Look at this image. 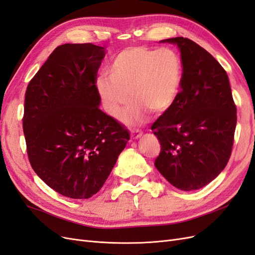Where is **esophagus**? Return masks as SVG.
Returning a JSON list of instances; mask_svg holds the SVG:
<instances>
[{
  "label": "esophagus",
  "mask_w": 255,
  "mask_h": 255,
  "mask_svg": "<svg viewBox=\"0 0 255 255\" xmlns=\"http://www.w3.org/2000/svg\"><path fill=\"white\" fill-rule=\"evenodd\" d=\"M141 136H142V133L138 132V130H133V132L130 133V138H132V139H134V140L138 139V138H140Z\"/></svg>",
  "instance_id": "obj_1"
}]
</instances>
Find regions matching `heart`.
<instances>
[{
	"label": "heart",
	"instance_id": "heart-1",
	"mask_svg": "<svg viewBox=\"0 0 255 255\" xmlns=\"http://www.w3.org/2000/svg\"><path fill=\"white\" fill-rule=\"evenodd\" d=\"M109 74L96 81L105 112L117 117L130 95L136 103L120 118L128 126H136L146 119L149 111L160 115L175 103L183 81V63L172 49L130 47L115 56Z\"/></svg>",
	"mask_w": 255,
	"mask_h": 255
}]
</instances>
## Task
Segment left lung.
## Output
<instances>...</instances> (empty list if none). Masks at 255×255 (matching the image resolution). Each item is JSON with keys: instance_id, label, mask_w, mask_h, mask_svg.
I'll list each match as a JSON object with an SVG mask.
<instances>
[{"instance_id": "8db88e82", "label": "left lung", "mask_w": 255, "mask_h": 255, "mask_svg": "<svg viewBox=\"0 0 255 255\" xmlns=\"http://www.w3.org/2000/svg\"><path fill=\"white\" fill-rule=\"evenodd\" d=\"M160 42L176 44L183 81L175 103L153 123L161 149L157 170L174 187H204L227 166L236 128V106L228 74L210 53L188 38Z\"/></svg>"}]
</instances>
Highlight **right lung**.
Listing matches in <instances>:
<instances>
[{
	"label": "right lung",
	"mask_w": 255,
	"mask_h": 255,
	"mask_svg": "<svg viewBox=\"0 0 255 255\" xmlns=\"http://www.w3.org/2000/svg\"><path fill=\"white\" fill-rule=\"evenodd\" d=\"M105 48L66 43L30 80L24 101L27 155L58 194L88 199L102 188L129 139L128 130L99 109L97 73Z\"/></svg>",
	"instance_id": "obj_1"
}]
</instances>
